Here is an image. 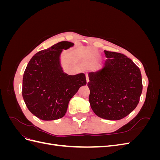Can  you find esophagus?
Here are the masks:
<instances>
[{
    "label": "esophagus",
    "instance_id": "1",
    "mask_svg": "<svg viewBox=\"0 0 160 160\" xmlns=\"http://www.w3.org/2000/svg\"><path fill=\"white\" fill-rule=\"evenodd\" d=\"M86 80H87V82H88V83L89 81V77H88V74H86Z\"/></svg>",
    "mask_w": 160,
    "mask_h": 160
}]
</instances>
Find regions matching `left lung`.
<instances>
[{"instance_id": "8db88e82", "label": "left lung", "mask_w": 160, "mask_h": 160, "mask_svg": "<svg viewBox=\"0 0 160 160\" xmlns=\"http://www.w3.org/2000/svg\"><path fill=\"white\" fill-rule=\"evenodd\" d=\"M104 52L107 59L101 68L88 73L89 101L98 117L119 120L133 111L139 103L143 88L141 71L123 54Z\"/></svg>"}]
</instances>
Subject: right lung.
Masks as SVG:
<instances>
[{"label": "right lung", "instance_id": "1", "mask_svg": "<svg viewBox=\"0 0 160 160\" xmlns=\"http://www.w3.org/2000/svg\"><path fill=\"white\" fill-rule=\"evenodd\" d=\"M74 43L61 41L37 52L26 67L22 79V98L27 108L40 119L55 120L65 115L69 101L81 86L85 75L64 72L60 57Z\"/></svg>", "mask_w": 160, "mask_h": 160}]
</instances>
